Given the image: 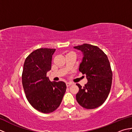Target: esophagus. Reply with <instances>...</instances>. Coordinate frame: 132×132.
Masks as SVG:
<instances>
[{
  "mask_svg": "<svg viewBox=\"0 0 132 132\" xmlns=\"http://www.w3.org/2000/svg\"><path fill=\"white\" fill-rule=\"evenodd\" d=\"M73 85V83H71V82H68V83H66V86L68 87H69L70 86H71V85Z\"/></svg>",
  "mask_w": 132,
  "mask_h": 132,
  "instance_id": "34e87169",
  "label": "esophagus"
}]
</instances>
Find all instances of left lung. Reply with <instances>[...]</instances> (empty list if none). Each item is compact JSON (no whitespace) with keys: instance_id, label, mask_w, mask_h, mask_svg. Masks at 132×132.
Returning <instances> with one entry per match:
<instances>
[{"instance_id":"1","label":"left lung","mask_w":132,"mask_h":132,"mask_svg":"<svg viewBox=\"0 0 132 132\" xmlns=\"http://www.w3.org/2000/svg\"><path fill=\"white\" fill-rule=\"evenodd\" d=\"M83 52V58L79 70L86 74L88 82L82 87L79 84L76 99L86 109L102 105L108 97L112 81V71L107 56L99 47L88 44L74 47Z\"/></svg>"}]
</instances>
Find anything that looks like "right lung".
<instances>
[{"instance_id":"add662e5","label":"right lung","mask_w":132,"mask_h":132,"mask_svg":"<svg viewBox=\"0 0 132 132\" xmlns=\"http://www.w3.org/2000/svg\"><path fill=\"white\" fill-rule=\"evenodd\" d=\"M55 49L35 50L25 60L22 84L29 103L44 113L53 112L61 104L66 89L63 82H50L46 76L52 68V55Z\"/></svg>"}]
</instances>
